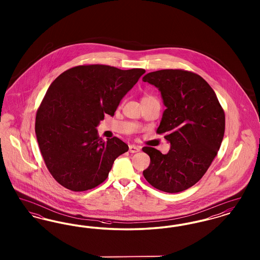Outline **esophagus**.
<instances>
[{"label": "esophagus", "instance_id": "obj_1", "mask_svg": "<svg viewBox=\"0 0 260 260\" xmlns=\"http://www.w3.org/2000/svg\"><path fill=\"white\" fill-rule=\"evenodd\" d=\"M141 150L140 146H136V145H129V152L131 153H136V152H139Z\"/></svg>", "mask_w": 260, "mask_h": 260}]
</instances>
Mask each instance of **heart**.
Returning a JSON list of instances; mask_svg holds the SVG:
<instances>
[{"label":"heart","mask_w":260,"mask_h":260,"mask_svg":"<svg viewBox=\"0 0 260 260\" xmlns=\"http://www.w3.org/2000/svg\"><path fill=\"white\" fill-rule=\"evenodd\" d=\"M148 98H151V96H145V98H144V99H148Z\"/></svg>","instance_id":"b5f03b06"}]
</instances>
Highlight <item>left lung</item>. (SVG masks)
Returning a JSON list of instances; mask_svg holds the SVG:
<instances>
[{"instance_id":"obj_1","label":"left lung","mask_w":260,"mask_h":260,"mask_svg":"<svg viewBox=\"0 0 260 260\" xmlns=\"http://www.w3.org/2000/svg\"><path fill=\"white\" fill-rule=\"evenodd\" d=\"M142 81L161 92L166 110L157 133L171 143L167 154L142 148L151 160L143 175L164 192L184 191L198 182L217 155L225 131L222 107L210 85L189 71L159 70Z\"/></svg>"}]
</instances>
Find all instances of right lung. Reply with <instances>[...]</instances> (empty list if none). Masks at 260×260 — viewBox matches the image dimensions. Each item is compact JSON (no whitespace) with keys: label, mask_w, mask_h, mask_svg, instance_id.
<instances>
[{"label":"right lung","mask_w":260,"mask_h":260,"mask_svg":"<svg viewBox=\"0 0 260 260\" xmlns=\"http://www.w3.org/2000/svg\"><path fill=\"white\" fill-rule=\"evenodd\" d=\"M145 73L108 65H81L50 85L36 115L35 132L48 170L63 187L87 191L102 183L128 146L118 137L103 140L96 126L114 116L121 100Z\"/></svg>","instance_id":"obj_1"}]
</instances>
